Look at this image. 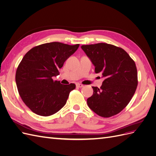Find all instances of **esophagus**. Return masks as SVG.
<instances>
[{
  "instance_id": "esophagus-1",
  "label": "esophagus",
  "mask_w": 156,
  "mask_h": 156,
  "mask_svg": "<svg viewBox=\"0 0 156 156\" xmlns=\"http://www.w3.org/2000/svg\"><path fill=\"white\" fill-rule=\"evenodd\" d=\"M76 87H79V88H82V87H84V85H83V84H82L77 83V84H76Z\"/></svg>"
}]
</instances>
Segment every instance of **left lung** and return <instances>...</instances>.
<instances>
[{
  "instance_id": "obj_1",
  "label": "left lung",
  "mask_w": 156,
  "mask_h": 156,
  "mask_svg": "<svg viewBox=\"0 0 156 156\" xmlns=\"http://www.w3.org/2000/svg\"><path fill=\"white\" fill-rule=\"evenodd\" d=\"M95 66V73L105 78L99 88L92 87L93 95L87 99L90 108L99 116L117 115L127 105L138 84L134 60L121 48L105 43L81 46Z\"/></svg>"
}]
</instances>
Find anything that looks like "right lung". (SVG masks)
<instances>
[{
	"instance_id": "add662e5",
	"label": "right lung",
	"mask_w": 156,
	"mask_h": 156,
	"mask_svg": "<svg viewBox=\"0 0 156 156\" xmlns=\"http://www.w3.org/2000/svg\"><path fill=\"white\" fill-rule=\"evenodd\" d=\"M79 47L51 42L36 46L25 54L17 68L16 82L23 101L33 112L51 116L66 103L75 84H62L53 77Z\"/></svg>"
}]
</instances>
